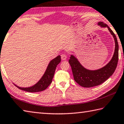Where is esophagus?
I'll return each instance as SVG.
<instances>
[{
	"label": "esophagus",
	"instance_id": "34e87169",
	"mask_svg": "<svg viewBox=\"0 0 124 124\" xmlns=\"http://www.w3.org/2000/svg\"><path fill=\"white\" fill-rule=\"evenodd\" d=\"M61 59L62 60H66V58H67V56L65 55V54H62L61 55Z\"/></svg>",
	"mask_w": 124,
	"mask_h": 124
}]
</instances>
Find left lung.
<instances>
[{
  "instance_id": "obj_1",
  "label": "left lung",
  "mask_w": 124,
  "mask_h": 124,
  "mask_svg": "<svg viewBox=\"0 0 124 124\" xmlns=\"http://www.w3.org/2000/svg\"><path fill=\"white\" fill-rule=\"evenodd\" d=\"M98 25L101 28H107L108 29L114 38L115 49L113 57L106 66L99 69L93 70L85 68L75 56L70 55L69 63L72 69L74 79L78 85L84 87H92L102 84L112 75L118 64L119 45L116 35L109 26L103 22H98Z\"/></svg>"
}]
</instances>
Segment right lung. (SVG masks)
<instances>
[{
    "label": "right lung",
    "instance_id": "right-lung-1",
    "mask_svg": "<svg viewBox=\"0 0 124 124\" xmlns=\"http://www.w3.org/2000/svg\"><path fill=\"white\" fill-rule=\"evenodd\" d=\"M61 62V56L58 55L49 62L46 71L40 79L35 85L29 87H21L14 84L19 89L23 91L34 93L44 91L52 82L55 69L57 65Z\"/></svg>",
    "mask_w": 124,
    "mask_h": 124
}]
</instances>
